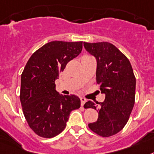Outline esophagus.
Here are the masks:
<instances>
[{
  "instance_id": "obj_1",
  "label": "esophagus",
  "mask_w": 154,
  "mask_h": 154,
  "mask_svg": "<svg viewBox=\"0 0 154 154\" xmlns=\"http://www.w3.org/2000/svg\"><path fill=\"white\" fill-rule=\"evenodd\" d=\"M80 100H81V105H83L85 104V102H86V99L85 98V97H80Z\"/></svg>"
}]
</instances>
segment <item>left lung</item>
Instances as JSON below:
<instances>
[{"mask_svg":"<svg viewBox=\"0 0 154 154\" xmlns=\"http://www.w3.org/2000/svg\"><path fill=\"white\" fill-rule=\"evenodd\" d=\"M86 51L97 60L96 80L105 94L103 102L88 101L85 108L98 112L96 122L89 124L100 136L109 137L124 128L134 107L136 79L129 60L114 45L106 42H83Z\"/></svg>","mask_w":154,"mask_h":154,"instance_id":"8db88e82","label":"left lung"}]
</instances>
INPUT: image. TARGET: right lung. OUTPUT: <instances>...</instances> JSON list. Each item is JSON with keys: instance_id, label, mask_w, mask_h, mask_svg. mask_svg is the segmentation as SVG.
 Segmentation results:
<instances>
[{"instance_id": "obj_1", "label": "right lung", "mask_w": 154, "mask_h": 154, "mask_svg": "<svg viewBox=\"0 0 154 154\" xmlns=\"http://www.w3.org/2000/svg\"><path fill=\"white\" fill-rule=\"evenodd\" d=\"M82 49V42H50L34 52L24 68L20 101L26 122L39 136H57L64 130L71 112L79 109V97L60 94L55 81Z\"/></svg>"}]
</instances>
